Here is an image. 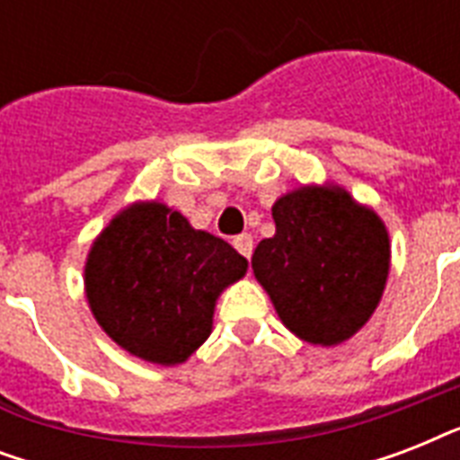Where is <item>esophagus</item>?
<instances>
[{
	"label": "esophagus",
	"mask_w": 460,
	"mask_h": 460,
	"mask_svg": "<svg viewBox=\"0 0 460 460\" xmlns=\"http://www.w3.org/2000/svg\"><path fill=\"white\" fill-rule=\"evenodd\" d=\"M231 243H234V248H236V251L241 252L243 258H251V255H252V236H251V234H241V236L234 238Z\"/></svg>",
	"instance_id": "esophagus-1"
}]
</instances>
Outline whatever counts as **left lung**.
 I'll use <instances>...</instances> for the list:
<instances>
[{
	"mask_svg": "<svg viewBox=\"0 0 460 460\" xmlns=\"http://www.w3.org/2000/svg\"><path fill=\"white\" fill-rule=\"evenodd\" d=\"M277 224L252 252V274L288 332L339 346L367 324L385 294L392 243L382 217L336 183H307L272 205Z\"/></svg>",
	"mask_w": 460,
	"mask_h": 460,
	"instance_id": "obj_1",
	"label": "left lung"
}]
</instances>
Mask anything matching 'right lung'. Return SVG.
<instances>
[{"label": "right lung", "instance_id": "add662e5", "mask_svg": "<svg viewBox=\"0 0 460 460\" xmlns=\"http://www.w3.org/2000/svg\"><path fill=\"white\" fill-rule=\"evenodd\" d=\"M248 260L193 229L179 209L136 200L93 241L83 267L90 313L111 341L147 363H186L212 334L217 298Z\"/></svg>", "mask_w": 460, "mask_h": 460}]
</instances>
